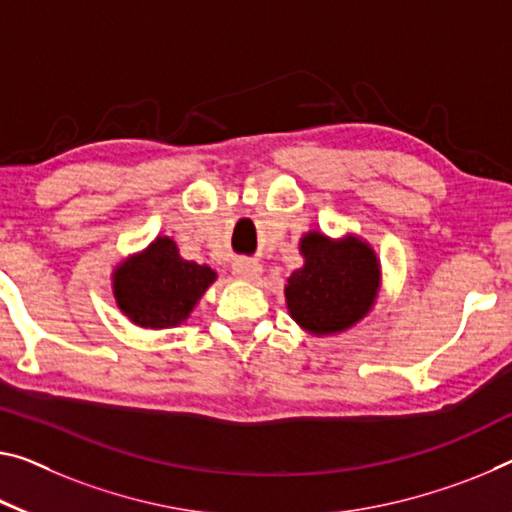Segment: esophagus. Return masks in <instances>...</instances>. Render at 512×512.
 Listing matches in <instances>:
<instances>
[{
  "label": "esophagus",
  "mask_w": 512,
  "mask_h": 512,
  "mask_svg": "<svg viewBox=\"0 0 512 512\" xmlns=\"http://www.w3.org/2000/svg\"><path fill=\"white\" fill-rule=\"evenodd\" d=\"M263 265L254 261V258H235L233 261V274L242 281H256L261 277Z\"/></svg>",
  "instance_id": "34e87169"
}]
</instances>
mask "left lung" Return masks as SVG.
I'll return each instance as SVG.
<instances>
[{
    "instance_id": "8db88e82",
    "label": "left lung",
    "mask_w": 512,
    "mask_h": 512,
    "mask_svg": "<svg viewBox=\"0 0 512 512\" xmlns=\"http://www.w3.org/2000/svg\"><path fill=\"white\" fill-rule=\"evenodd\" d=\"M304 265L290 274L286 304L306 332H345L366 316L380 290L375 251L355 235L332 240L318 231L300 242Z\"/></svg>"
}]
</instances>
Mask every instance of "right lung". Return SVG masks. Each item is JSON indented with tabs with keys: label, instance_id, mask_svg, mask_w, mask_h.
I'll return each instance as SVG.
<instances>
[{
	"label": "right lung",
	"instance_id": "add662e5",
	"mask_svg": "<svg viewBox=\"0 0 512 512\" xmlns=\"http://www.w3.org/2000/svg\"><path fill=\"white\" fill-rule=\"evenodd\" d=\"M114 297L135 325L146 329L178 327L217 279L208 265L180 258L171 238H155L141 254L114 270Z\"/></svg>",
	"mask_w": 512,
	"mask_h": 512
}]
</instances>
